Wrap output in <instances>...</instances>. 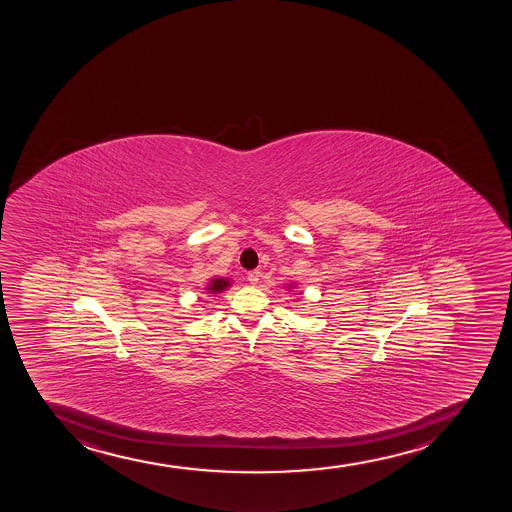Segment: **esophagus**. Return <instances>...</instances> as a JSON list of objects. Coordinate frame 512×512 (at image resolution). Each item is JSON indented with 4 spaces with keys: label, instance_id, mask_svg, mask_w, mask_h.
Returning a JSON list of instances; mask_svg holds the SVG:
<instances>
[{
    "label": "esophagus",
    "instance_id": "esophagus-1",
    "mask_svg": "<svg viewBox=\"0 0 512 512\" xmlns=\"http://www.w3.org/2000/svg\"><path fill=\"white\" fill-rule=\"evenodd\" d=\"M248 280L251 285H258L259 280H261V271H259V269H253V271H249Z\"/></svg>",
    "mask_w": 512,
    "mask_h": 512
}]
</instances>
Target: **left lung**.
Segmentation results:
<instances>
[{
  "mask_svg": "<svg viewBox=\"0 0 512 512\" xmlns=\"http://www.w3.org/2000/svg\"><path fill=\"white\" fill-rule=\"evenodd\" d=\"M295 288V283H288V285H286V290L290 291V293H293V291H295Z\"/></svg>",
  "mask_w": 512,
  "mask_h": 512,
  "instance_id": "obj_1",
  "label": "left lung"
}]
</instances>
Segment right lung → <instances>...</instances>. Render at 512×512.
I'll return each instance as SVG.
<instances>
[{"mask_svg": "<svg viewBox=\"0 0 512 512\" xmlns=\"http://www.w3.org/2000/svg\"><path fill=\"white\" fill-rule=\"evenodd\" d=\"M232 280L231 278H224V276H216V278H212L205 286V291L209 293V295H219L222 291H226L227 288H231Z\"/></svg>", "mask_w": 512, "mask_h": 512, "instance_id": "obj_1", "label": "right lung"}]
</instances>
